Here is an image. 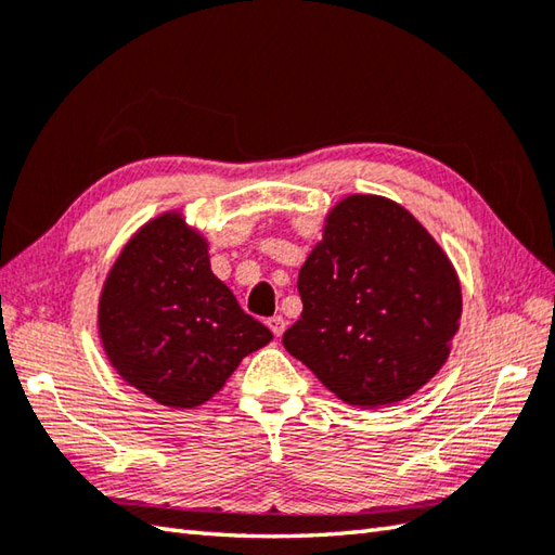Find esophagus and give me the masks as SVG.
I'll use <instances>...</instances> for the list:
<instances>
[{"label": "esophagus", "instance_id": "34e87169", "mask_svg": "<svg viewBox=\"0 0 555 555\" xmlns=\"http://www.w3.org/2000/svg\"><path fill=\"white\" fill-rule=\"evenodd\" d=\"M267 324H269V330L274 332V336H281V334L286 332V320L281 318V314H274V318H269Z\"/></svg>", "mask_w": 555, "mask_h": 555}]
</instances>
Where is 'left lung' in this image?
<instances>
[{"label": "left lung", "instance_id": "8db88e82", "mask_svg": "<svg viewBox=\"0 0 555 555\" xmlns=\"http://www.w3.org/2000/svg\"><path fill=\"white\" fill-rule=\"evenodd\" d=\"M298 293L286 351L353 406L414 395L460 330L462 288L448 255L404 206L375 194H351L330 211Z\"/></svg>", "mask_w": 555, "mask_h": 555}]
</instances>
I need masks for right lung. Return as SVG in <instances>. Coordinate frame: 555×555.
Segmentation results:
<instances>
[{
    "mask_svg": "<svg viewBox=\"0 0 555 555\" xmlns=\"http://www.w3.org/2000/svg\"><path fill=\"white\" fill-rule=\"evenodd\" d=\"M98 332L125 383L176 409L209 401L271 341L214 276L209 245L180 214L141 225L122 247L98 302Z\"/></svg>",
    "mask_w": 555,
    "mask_h": 555,
    "instance_id": "1",
    "label": "right lung"
}]
</instances>
